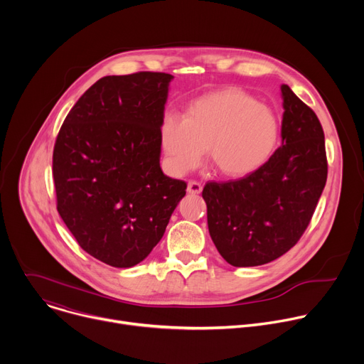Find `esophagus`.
<instances>
[{
	"label": "esophagus",
	"mask_w": 364,
	"mask_h": 364,
	"mask_svg": "<svg viewBox=\"0 0 364 364\" xmlns=\"http://www.w3.org/2000/svg\"><path fill=\"white\" fill-rule=\"evenodd\" d=\"M201 190H203V187H201L200 183H197V181H188V184H187V193H188V194H200Z\"/></svg>",
	"instance_id": "esophagus-1"
}]
</instances>
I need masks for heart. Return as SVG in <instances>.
Instances as JSON below:
<instances>
[{"label":"heart","mask_w":364,"mask_h":364,"mask_svg":"<svg viewBox=\"0 0 364 364\" xmlns=\"http://www.w3.org/2000/svg\"><path fill=\"white\" fill-rule=\"evenodd\" d=\"M281 135L275 112L237 87L207 92L186 107L183 119L167 114L160 142L167 168L181 176L207 160L225 178H243L264 167Z\"/></svg>","instance_id":"b5f03b06"}]
</instances>
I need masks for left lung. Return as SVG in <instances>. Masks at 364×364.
<instances>
[{"mask_svg": "<svg viewBox=\"0 0 364 364\" xmlns=\"http://www.w3.org/2000/svg\"><path fill=\"white\" fill-rule=\"evenodd\" d=\"M281 146L253 174L207 183L203 198L215 246L233 267L275 261L302 236L327 181L323 127L288 85L281 86Z\"/></svg>", "mask_w": 364, "mask_h": 364, "instance_id": "obj_1", "label": "left lung"}]
</instances>
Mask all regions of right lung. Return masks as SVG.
I'll return each mask as SVG.
<instances>
[{
  "label": "right lung",
  "instance_id": "right-lung-1",
  "mask_svg": "<svg viewBox=\"0 0 364 364\" xmlns=\"http://www.w3.org/2000/svg\"><path fill=\"white\" fill-rule=\"evenodd\" d=\"M174 76H105L68 114L53 151L58 212L97 261L131 268L151 253L187 184L160 167V127Z\"/></svg>",
  "mask_w": 364,
  "mask_h": 364
}]
</instances>
